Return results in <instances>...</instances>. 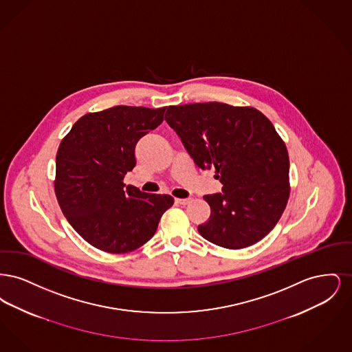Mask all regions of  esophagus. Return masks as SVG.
<instances>
[{"mask_svg": "<svg viewBox=\"0 0 352 352\" xmlns=\"http://www.w3.org/2000/svg\"><path fill=\"white\" fill-rule=\"evenodd\" d=\"M191 198H186V199H175V203H178V204H182V206H186V204H188V203H191Z\"/></svg>", "mask_w": 352, "mask_h": 352, "instance_id": "obj_1", "label": "esophagus"}]
</instances>
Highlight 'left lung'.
I'll return each instance as SVG.
<instances>
[{"label":"left lung","mask_w":352,"mask_h":352,"mask_svg":"<svg viewBox=\"0 0 352 352\" xmlns=\"http://www.w3.org/2000/svg\"><path fill=\"white\" fill-rule=\"evenodd\" d=\"M165 120L199 168H215L223 191L206 195L208 241L228 250L256 244L274 228L290 194L289 154L273 124L252 107L208 101L170 105Z\"/></svg>","instance_id":"1"}]
</instances>
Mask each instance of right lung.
Here are the masks:
<instances>
[{
  "instance_id": "obj_1",
  "label": "right lung",
  "mask_w": 352,
  "mask_h": 352,
  "mask_svg": "<svg viewBox=\"0 0 352 352\" xmlns=\"http://www.w3.org/2000/svg\"><path fill=\"white\" fill-rule=\"evenodd\" d=\"M165 111L118 105L87 113L58 148L54 190L59 207L72 228L100 251L140 248L174 203L170 195L122 182L135 166L137 141L164 121Z\"/></svg>"
}]
</instances>
